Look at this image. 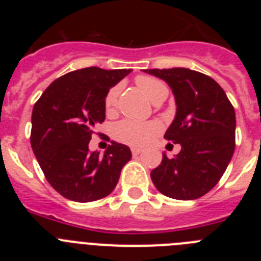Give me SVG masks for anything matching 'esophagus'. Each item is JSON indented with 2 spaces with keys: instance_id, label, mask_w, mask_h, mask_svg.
I'll return each mask as SVG.
<instances>
[{
  "instance_id": "esophagus-1",
  "label": "esophagus",
  "mask_w": 261,
  "mask_h": 261,
  "mask_svg": "<svg viewBox=\"0 0 261 261\" xmlns=\"http://www.w3.org/2000/svg\"><path fill=\"white\" fill-rule=\"evenodd\" d=\"M130 150H132L133 155H138V154H140L142 151V149H140V147H132Z\"/></svg>"
}]
</instances>
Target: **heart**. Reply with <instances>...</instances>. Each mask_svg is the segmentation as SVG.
Instances as JSON below:
<instances>
[{"label": "heart", "instance_id": "heart-1", "mask_svg": "<svg viewBox=\"0 0 261 261\" xmlns=\"http://www.w3.org/2000/svg\"><path fill=\"white\" fill-rule=\"evenodd\" d=\"M136 84L153 103L167 96V87L162 81L156 80V78L149 77V75H140L136 78ZM117 95H119V86L112 87L106 95L105 107L108 112L114 110L117 102ZM159 132H161V125L155 121L138 123V121L124 120L114 126V137L117 141L133 145V146H144L147 142H150L154 136L158 135Z\"/></svg>", "mask_w": 261, "mask_h": 261}]
</instances>
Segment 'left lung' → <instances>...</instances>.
<instances>
[{
	"instance_id": "8db88e82",
	"label": "left lung",
	"mask_w": 261,
	"mask_h": 261,
	"mask_svg": "<svg viewBox=\"0 0 261 261\" xmlns=\"http://www.w3.org/2000/svg\"><path fill=\"white\" fill-rule=\"evenodd\" d=\"M144 71L171 87L176 115L165 138L181 146L174 158L163 153L161 165L150 172L151 180L167 197L199 199L220 181L231 161L235 149L234 107L222 87L200 71L186 68Z\"/></svg>"
}]
</instances>
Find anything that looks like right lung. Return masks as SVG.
<instances>
[{
  "mask_svg": "<svg viewBox=\"0 0 261 261\" xmlns=\"http://www.w3.org/2000/svg\"><path fill=\"white\" fill-rule=\"evenodd\" d=\"M130 69L91 68L70 71L45 89L34 106L31 146L48 183L65 199L90 202L115 190L132 153L112 141L103 155L89 142L106 119L105 99Z\"/></svg>",
  "mask_w": 261,
  "mask_h": 261,
  "instance_id": "obj_1",
  "label": "right lung"
}]
</instances>
